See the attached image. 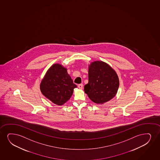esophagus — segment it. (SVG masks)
I'll list each match as a JSON object with an SVG mask.
<instances>
[{
  "label": "esophagus",
  "instance_id": "1",
  "mask_svg": "<svg viewBox=\"0 0 160 160\" xmlns=\"http://www.w3.org/2000/svg\"><path fill=\"white\" fill-rule=\"evenodd\" d=\"M78 87L80 89H83V85L82 84H78Z\"/></svg>",
  "mask_w": 160,
  "mask_h": 160
}]
</instances>
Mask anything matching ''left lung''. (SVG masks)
Masks as SVG:
<instances>
[{
  "mask_svg": "<svg viewBox=\"0 0 160 160\" xmlns=\"http://www.w3.org/2000/svg\"><path fill=\"white\" fill-rule=\"evenodd\" d=\"M88 72L89 82L84 86V91L92 101L103 104L116 95L119 87V79L109 65L96 61L91 63Z\"/></svg>",
  "mask_w": 160,
  "mask_h": 160,
  "instance_id": "obj_1",
  "label": "left lung"
}]
</instances>
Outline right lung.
<instances>
[{
    "mask_svg": "<svg viewBox=\"0 0 160 160\" xmlns=\"http://www.w3.org/2000/svg\"><path fill=\"white\" fill-rule=\"evenodd\" d=\"M76 87L67 69L58 64L50 68L40 85L42 93L59 105H62L70 98L73 89Z\"/></svg>",
    "mask_w": 160,
    "mask_h": 160,
    "instance_id": "right-lung-1",
    "label": "right lung"
}]
</instances>
